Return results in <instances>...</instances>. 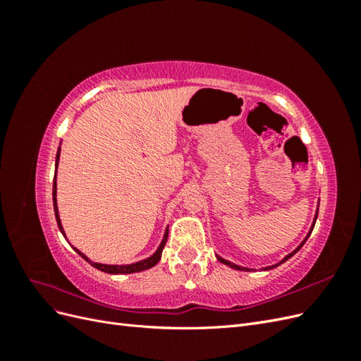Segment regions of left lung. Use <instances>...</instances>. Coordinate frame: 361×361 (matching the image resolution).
Listing matches in <instances>:
<instances>
[{
	"label": "left lung",
	"instance_id": "1",
	"mask_svg": "<svg viewBox=\"0 0 361 361\" xmlns=\"http://www.w3.org/2000/svg\"><path fill=\"white\" fill-rule=\"evenodd\" d=\"M316 218H318V214H316V216H314V223H316ZM314 223H313V226H312V231H313V227H314ZM312 231H310V233H312ZM310 233L307 235V238L310 236ZM307 238H305V239H304V241L301 243V245H300V247H298L297 250H293L290 255H288V256H286L285 259H283V260L280 262V264H283V262H286V260H288L289 257H292V256H293L295 253H297V251H298V250H300V248H301V247L304 245V243H305V241H307ZM216 257H218V260H220V262H221V264H224V265H228V267H232V268H235V269H239V271H253V269H248V268H244V267H238V265L232 264V262H228V260H226V259H223V257H220V256H216ZM280 264H277V265H274V267H268V268H265V269H271V268H276V267H279Z\"/></svg>",
	"mask_w": 361,
	"mask_h": 361
}]
</instances>
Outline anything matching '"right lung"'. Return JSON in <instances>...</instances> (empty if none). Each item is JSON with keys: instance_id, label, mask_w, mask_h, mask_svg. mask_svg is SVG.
I'll list each match as a JSON object with an SVG mask.
<instances>
[{"instance_id": "obj_1", "label": "right lung", "mask_w": 361, "mask_h": 361, "mask_svg": "<svg viewBox=\"0 0 361 361\" xmlns=\"http://www.w3.org/2000/svg\"><path fill=\"white\" fill-rule=\"evenodd\" d=\"M59 158H60V150L57 152V164H59ZM56 173H57V167H56ZM52 200H54V212H56L57 224H59L60 232H61L63 236H64V231H63V227H61V221H60V216H59V209H57V182H56V176H54V185H52ZM167 238H169V228L166 231V235H164V239H162V243H161L159 248L157 250V253H155L154 256H150L149 259L137 262V264H133V265H122V267H120V265L96 264V262H92V260L87 259V257L81 253V251H78L76 248H75V251H76V253H78L82 259H85L87 262H89V264H90L92 267H94L96 269L108 272V274H130V272H140V271H145V269H149V268H152V267H155V265L158 264V262H159V259H161L164 245H166V243H167Z\"/></svg>"}]
</instances>
